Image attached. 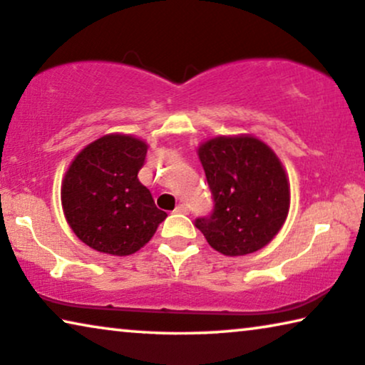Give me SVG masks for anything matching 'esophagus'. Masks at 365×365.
<instances>
[{
	"label": "esophagus",
	"instance_id": "1",
	"mask_svg": "<svg viewBox=\"0 0 365 365\" xmlns=\"http://www.w3.org/2000/svg\"><path fill=\"white\" fill-rule=\"evenodd\" d=\"M175 213H182V215H185V213H188V208H187V205H178V207L175 208Z\"/></svg>",
	"mask_w": 365,
	"mask_h": 365
}]
</instances>
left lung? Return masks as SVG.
<instances>
[{
    "label": "left lung",
    "instance_id": "obj_1",
    "mask_svg": "<svg viewBox=\"0 0 365 365\" xmlns=\"http://www.w3.org/2000/svg\"><path fill=\"white\" fill-rule=\"evenodd\" d=\"M213 210L195 220L208 245L227 256L269 243L289 212V185L274 152L255 137H217L198 148Z\"/></svg>",
    "mask_w": 365,
    "mask_h": 365
}]
</instances>
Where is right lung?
<instances>
[{
	"instance_id": "obj_1",
	"label": "right lung",
	"mask_w": 365,
	"mask_h": 365,
	"mask_svg": "<svg viewBox=\"0 0 365 365\" xmlns=\"http://www.w3.org/2000/svg\"><path fill=\"white\" fill-rule=\"evenodd\" d=\"M147 143L112 133L82 150L66 172L61 202L76 236L101 253L127 256L148 243L167 213L138 182Z\"/></svg>"
}]
</instances>
